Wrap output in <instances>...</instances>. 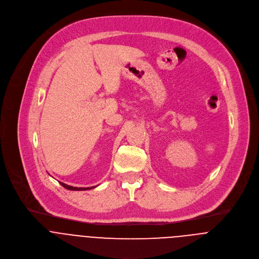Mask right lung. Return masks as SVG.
<instances>
[{"mask_svg": "<svg viewBox=\"0 0 259 259\" xmlns=\"http://www.w3.org/2000/svg\"><path fill=\"white\" fill-rule=\"evenodd\" d=\"M59 184H60L63 188H65L66 190H69V191H87V190H92V189L96 188V187H91V188H76V187H71V186L65 185V184H63V183H61V182H59Z\"/></svg>", "mask_w": 259, "mask_h": 259, "instance_id": "right-lung-1", "label": "right lung"}]
</instances>
